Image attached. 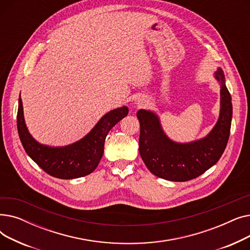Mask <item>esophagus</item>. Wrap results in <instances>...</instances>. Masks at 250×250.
Listing matches in <instances>:
<instances>
[{"instance_id":"obj_1","label":"esophagus","mask_w":250,"mask_h":250,"mask_svg":"<svg viewBox=\"0 0 250 250\" xmlns=\"http://www.w3.org/2000/svg\"><path fill=\"white\" fill-rule=\"evenodd\" d=\"M148 103V100L145 96H140L136 99L135 101V105L137 107H142V106H145V105Z\"/></svg>"}]
</instances>
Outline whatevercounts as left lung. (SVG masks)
Instances as JSON below:
<instances>
[{"label": "left lung", "instance_id": "8db88e82", "mask_svg": "<svg viewBox=\"0 0 250 250\" xmlns=\"http://www.w3.org/2000/svg\"><path fill=\"white\" fill-rule=\"evenodd\" d=\"M214 78L220 85V113L216 125L204 138L175 142L165 134L156 111L140 109L137 112L141 127L139 152L154 175L170 181H188L202 175L221 158L230 135L232 98L220 67Z\"/></svg>", "mask_w": 250, "mask_h": 250}]
</instances>
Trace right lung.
<instances>
[{"label":"right lung","instance_id":"1","mask_svg":"<svg viewBox=\"0 0 250 250\" xmlns=\"http://www.w3.org/2000/svg\"><path fill=\"white\" fill-rule=\"evenodd\" d=\"M127 113L128 108L126 106L112 109L105 113L82 139L65 146H49L39 143L29 133L24 120L20 96L17 128L25 152L39 167L54 177L74 179L94 171L102 158L107 134Z\"/></svg>","mask_w":250,"mask_h":250}]
</instances>
